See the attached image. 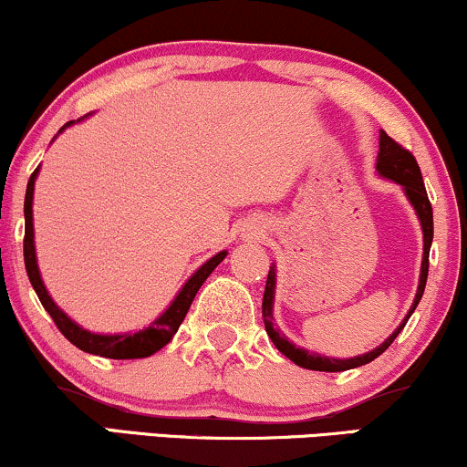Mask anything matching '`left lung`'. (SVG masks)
<instances>
[{"label": "left lung", "mask_w": 467, "mask_h": 467, "mask_svg": "<svg viewBox=\"0 0 467 467\" xmlns=\"http://www.w3.org/2000/svg\"><path fill=\"white\" fill-rule=\"evenodd\" d=\"M377 172H379L383 179H390L403 187L405 196L411 202V206L416 209V215H418V220H420V226H422L424 252H422L420 282H418L414 304H411V308H410V312H407V317L403 318V323H400V326L394 329V334L388 336V338L383 340L377 349L364 353V356L349 358V359H336V358L318 356V353L306 351V349H302V347H295L293 342H288V338H285V334H280V329L274 327L275 267H271L269 275H267V286H265V295H263L265 329H267L269 338L274 340L275 349L280 353H285L291 362L302 366V368L323 370V373H340V370L358 368V366L373 362L375 358H379L381 353L392 345V340L400 334V329L405 327V323L410 321V317L414 315L416 306L420 304V299H422L424 286H427V275H429V250H431V241H433V209H431L427 190H424L420 168H418L416 157L411 155L410 150H405L403 146L397 144V141L390 138V135H388L386 131H381L379 133V155H377Z\"/></svg>", "instance_id": "left-lung-1"}]
</instances>
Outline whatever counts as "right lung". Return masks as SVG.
Segmentation results:
<instances>
[{
	"instance_id": "obj_1",
	"label": "right lung",
	"mask_w": 467,
	"mask_h": 467,
	"mask_svg": "<svg viewBox=\"0 0 467 467\" xmlns=\"http://www.w3.org/2000/svg\"><path fill=\"white\" fill-rule=\"evenodd\" d=\"M75 125V120H70L64 125V129ZM38 176V168L34 170V174L29 176L27 181V190H26V204H23V213H26V239H23V258H26V271L29 282H32L34 291H36L40 304L45 306V310L49 312L53 323H56L57 329L67 336V340L73 342L77 349L92 353V356H101V358H111V359H138V358H149L152 353H157L159 349H163L172 336L176 334V329L181 327L182 318H185L187 310L196 297L198 288L204 285V280L213 274V269L220 265L223 258H226L228 252H220L215 254L213 258H209L202 267H200L196 274H193L190 280L185 282V286L181 288L179 295L174 297V302L170 304V308L163 312L161 317L155 318L149 327L140 329L135 334H94L88 332V329L79 327L75 321H70V317H67V312H62L57 308L56 302L51 299V295L47 293V288L43 285V277H40L38 271V263H36V250H34V223H32V200H34V182H36Z\"/></svg>"
}]
</instances>
